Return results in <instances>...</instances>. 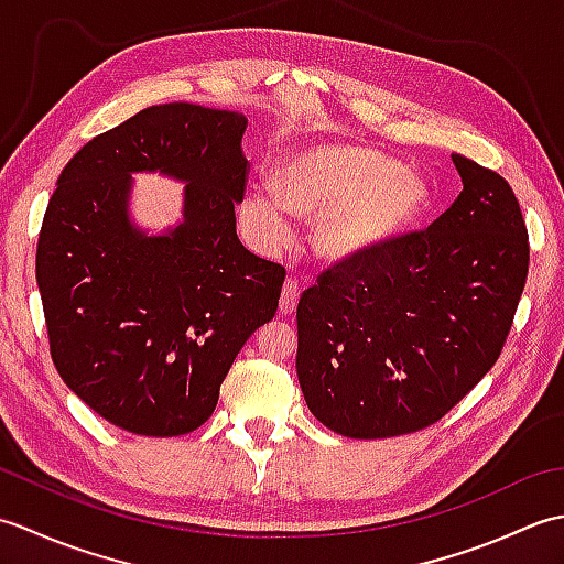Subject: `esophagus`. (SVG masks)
<instances>
[{"mask_svg": "<svg viewBox=\"0 0 564 564\" xmlns=\"http://www.w3.org/2000/svg\"><path fill=\"white\" fill-rule=\"evenodd\" d=\"M297 301H301V289H297V283L293 279H289V281L283 283L281 301H279V313L281 315H293Z\"/></svg>", "mask_w": 564, "mask_h": 564, "instance_id": "esophagus-1", "label": "esophagus"}]
</instances>
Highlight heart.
<instances>
[{
    "label": "heart",
    "mask_w": 564,
    "mask_h": 564,
    "mask_svg": "<svg viewBox=\"0 0 564 564\" xmlns=\"http://www.w3.org/2000/svg\"><path fill=\"white\" fill-rule=\"evenodd\" d=\"M275 196L249 191L239 223L263 251L291 242L289 215L317 223L313 249L325 263L376 257L424 220L434 191L424 174L358 145H313L293 152L275 172Z\"/></svg>",
    "instance_id": "1"
}]
</instances>
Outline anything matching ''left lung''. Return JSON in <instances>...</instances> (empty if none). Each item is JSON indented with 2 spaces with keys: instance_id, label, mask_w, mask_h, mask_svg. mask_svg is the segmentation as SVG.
I'll use <instances>...</instances> for the list:
<instances>
[{
  "instance_id": "obj_1",
  "label": "left lung",
  "mask_w": 564,
  "mask_h": 564,
  "mask_svg": "<svg viewBox=\"0 0 564 564\" xmlns=\"http://www.w3.org/2000/svg\"><path fill=\"white\" fill-rule=\"evenodd\" d=\"M463 191L426 232L339 263L297 303V380L322 424L390 438L436 424L497 364L529 232L497 172L451 154Z\"/></svg>"
}]
</instances>
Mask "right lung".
<instances>
[{"label":"right lung","instance_id":"right-lung-1","mask_svg":"<svg viewBox=\"0 0 564 564\" xmlns=\"http://www.w3.org/2000/svg\"><path fill=\"white\" fill-rule=\"evenodd\" d=\"M247 118L176 101L89 140L47 203L35 279L65 386L106 422L182 436L218 404L235 356L279 307L283 267L242 247ZM186 183L160 236L129 218L132 174Z\"/></svg>","mask_w":564,"mask_h":564}]
</instances>
